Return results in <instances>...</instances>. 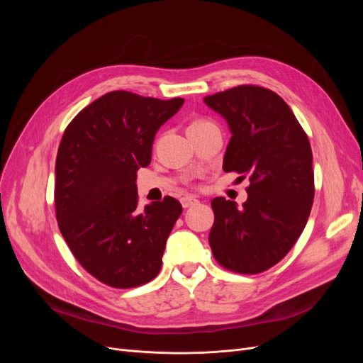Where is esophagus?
Returning a JSON list of instances; mask_svg holds the SVG:
<instances>
[{"label": "esophagus", "mask_w": 363, "mask_h": 363, "mask_svg": "<svg viewBox=\"0 0 363 363\" xmlns=\"http://www.w3.org/2000/svg\"><path fill=\"white\" fill-rule=\"evenodd\" d=\"M181 204H182V207L186 208V207H191V206L199 204V200L196 197H191V196H185V197L181 199Z\"/></svg>", "instance_id": "obj_1"}]
</instances>
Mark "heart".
Segmentation results:
<instances>
[{
    "instance_id": "heart-1",
    "label": "heart",
    "mask_w": 363,
    "mask_h": 363,
    "mask_svg": "<svg viewBox=\"0 0 363 363\" xmlns=\"http://www.w3.org/2000/svg\"><path fill=\"white\" fill-rule=\"evenodd\" d=\"M212 122H208V121H204V119H200V121H196V122H193L191 125H189V128H197V126H203V125H211Z\"/></svg>"
}]
</instances>
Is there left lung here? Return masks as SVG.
<instances>
[{"mask_svg":"<svg viewBox=\"0 0 363 363\" xmlns=\"http://www.w3.org/2000/svg\"><path fill=\"white\" fill-rule=\"evenodd\" d=\"M203 101L233 133L223 170L250 177L242 206L223 197L212 200L215 222L208 242L223 268L263 272L291 250L311 215L315 178L308 135L271 89L241 85Z\"/></svg>","mask_w":363,"mask_h":363,"instance_id":"8db88e82","label":"left lung"}]
</instances>
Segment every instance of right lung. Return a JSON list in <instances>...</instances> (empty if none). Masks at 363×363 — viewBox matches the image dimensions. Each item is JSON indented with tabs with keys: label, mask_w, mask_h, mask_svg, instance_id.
<instances>
[{
	"label": "right lung",
	"mask_w": 363,
	"mask_h": 363,
	"mask_svg": "<svg viewBox=\"0 0 363 363\" xmlns=\"http://www.w3.org/2000/svg\"><path fill=\"white\" fill-rule=\"evenodd\" d=\"M182 104L184 99L111 91L76 114L63 133L55 218L76 260L110 287H138L162 268L182 206L167 196L140 212L135 181L137 170L151 162L159 128Z\"/></svg>",
	"instance_id": "add662e5"
}]
</instances>
